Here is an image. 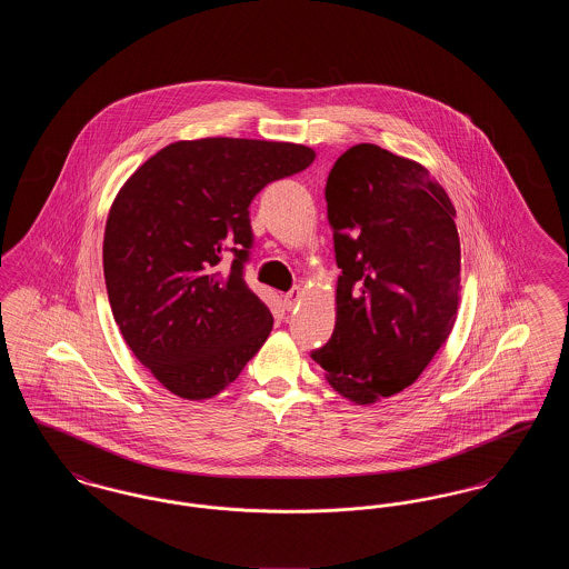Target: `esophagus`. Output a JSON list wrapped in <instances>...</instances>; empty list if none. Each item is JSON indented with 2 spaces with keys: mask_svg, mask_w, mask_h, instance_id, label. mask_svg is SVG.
Segmentation results:
<instances>
[{
  "mask_svg": "<svg viewBox=\"0 0 569 569\" xmlns=\"http://www.w3.org/2000/svg\"><path fill=\"white\" fill-rule=\"evenodd\" d=\"M300 297H302V290L300 288H295V290H290L288 295H283V307L290 311V309H295L298 302H300Z\"/></svg>",
  "mask_w": 569,
  "mask_h": 569,
  "instance_id": "1",
  "label": "esophagus"
}]
</instances>
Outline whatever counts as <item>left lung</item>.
Instances as JSON below:
<instances>
[{
  "mask_svg": "<svg viewBox=\"0 0 569 569\" xmlns=\"http://www.w3.org/2000/svg\"><path fill=\"white\" fill-rule=\"evenodd\" d=\"M337 322L311 353L356 406L411 386L457 322V211L427 168L378 144L348 149L326 181Z\"/></svg>",
  "mask_w": 569,
  "mask_h": 569,
  "instance_id": "obj_1",
  "label": "left lung"
}]
</instances>
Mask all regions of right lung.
I'll use <instances>...</instances> for the list:
<instances>
[{
  "label": "right lung",
  "instance_id": "obj_1",
  "mask_svg": "<svg viewBox=\"0 0 569 569\" xmlns=\"http://www.w3.org/2000/svg\"><path fill=\"white\" fill-rule=\"evenodd\" d=\"M313 160L295 142L179 140L112 200L102 249L110 309L128 348L172 395L216 397L267 341L271 311L243 279L249 204Z\"/></svg>",
  "mask_w": 569,
  "mask_h": 569
}]
</instances>
